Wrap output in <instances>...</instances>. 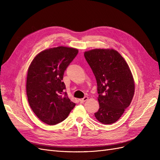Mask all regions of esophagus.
Masks as SVG:
<instances>
[{"label": "esophagus", "mask_w": 160, "mask_h": 160, "mask_svg": "<svg viewBox=\"0 0 160 160\" xmlns=\"http://www.w3.org/2000/svg\"><path fill=\"white\" fill-rule=\"evenodd\" d=\"M88 99H89L88 97L85 96V97H84V98H83V99H79V101H80V103H83V102H85V101H86L87 100H88Z\"/></svg>", "instance_id": "obj_1"}]
</instances>
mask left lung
Listing matches in <instances>:
<instances>
[{"label": "left lung", "mask_w": 160, "mask_h": 160, "mask_svg": "<svg viewBox=\"0 0 160 160\" xmlns=\"http://www.w3.org/2000/svg\"><path fill=\"white\" fill-rule=\"evenodd\" d=\"M84 56L98 84L99 109L95 117L101 123H113L122 117L134 95L135 83L129 65L113 49H92L85 51Z\"/></svg>", "instance_id": "1"}]
</instances>
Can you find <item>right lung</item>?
<instances>
[{
  "label": "right lung",
  "instance_id": "obj_1",
  "mask_svg": "<svg viewBox=\"0 0 160 160\" xmlns=\"http://www.w3.org/2000/svg\"><path fill=\"white\" fill-rule=\"evenodd\" d=\"M78 52L71 47L51 48L37 55L28 67L26 85L28 103L37 117L48 125L62 122L75 106L65 92L62 80Z\"/></svg>",
  "mask_w": 160,
  "mask_h": 160
}]
</instances>
